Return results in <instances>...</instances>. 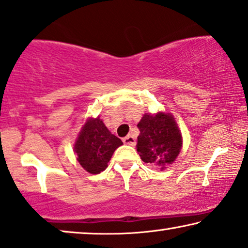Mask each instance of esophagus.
I'll list each match as a JSON object with an SVG mask.
<instances>
[{
	"mask_svg": "<svg viewBox=\"0 0 248 248\" xmlns=\"http://www.w3.org/2000/svg\"><path fill=\"white\" fill-rule=\"evenodd\" d=\"M123 140L125 145H129V146H135V144H136V139H135V137H132L131 135H128L127 137H124L123 139Z\"/></svg>",
	"mask_w": 248,
	"mask_h": 248,
	"instance_id": "obj_1",
	"label": "esophagus"
}]
</instances>
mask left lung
I'll list each match as a JSON object with an SVG mask.
<instances>
[{
  "instance_id": "1",
  "label": "left lung",
  "mask_w": 248,
  "mask_h": 248,
  "mask_svg": "<svg viewBox=\"0 0 248 248\" xmlns=\"http://www.w3.org/2000/svg\"><path fill=\"white\" fill-rule=\"evenodd\" d=\"M137 127L140 130L137 152L145 163L164 170L166 164L175 160L182 147V136L172 116L146 113Z\"/></svg>"
}]
</instances>
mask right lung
I'll list each match as a JSON object with an SVG mask.
<instances>
[{
  "mask_svg": "<svg viewBox=\"0 0 248 248\" xmlns=\"http://www.w3.org/2000/svg\"><path fill=\"white\" fill-rule=\"evenodd\" d=\"M121 145V139L111 134L97 117L86 121L74 149L83 169L91 174H99L107 169L111 156Z\"/></svg>",
  "mask_w": 248,
  "mask_h": 248,
  "instance_id": "add662e5",
  "label": "right lung"
}]
</instances>
